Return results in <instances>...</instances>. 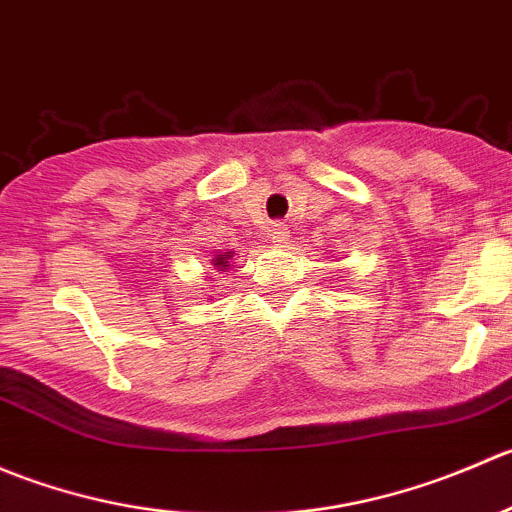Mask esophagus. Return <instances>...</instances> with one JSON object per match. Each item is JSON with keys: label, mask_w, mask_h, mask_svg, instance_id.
<instances>
[{"label": "esophagus", "mask_w": 512, "mask_h": 512, "mask_svg": "<svg viewBox=\"0 0 512 512\" xmlns=\"http://www.w3.org/2000/svg\"><path fill=\"white\" fill-rule=\"evenodd\" d=\"M271 239H273V244L276 246H281V244H286L288 241V229L283 224H273L271 226Z\"/></svg>", "instance_id": "1"}]
</instances>
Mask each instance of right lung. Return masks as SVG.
<instances>
[{
    "label": "right lung",
    "instance_id": "add662e5",
    "mask_svg": "<svg viewBox=\"0 0 512 512\" xmlns=\"http://www.w3.org/2000/svg\"><path fill=\"white\" fill-rule=\"evenodd\" d=\"M231 258H234V251H224V254H216V258H214L216 271H226V268H231Z\"/></svg>",
    "mask_w": 512,
    "mask_h": 512
}]
</instances>
